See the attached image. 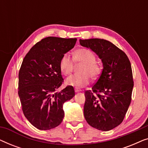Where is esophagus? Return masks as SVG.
Returning <instances> with one entry per match:
<instances>
[{
    "instance_id": "obj_1",
    "label": "esophagus",
    "mask_w": 148,
    "mask_h": 148,
    "mask_svg": "<svg viewBox=\"0 0 148 148\" xmlns=\"http://www.w3.org/2000/svg\"><path fill=\"white\" fill-rule=\"evenodd\" d=\"M81 90L80 89H79V88H75V92H81Z\"/></svg>"
}]
</instances>
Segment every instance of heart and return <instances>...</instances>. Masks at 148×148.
Wrapping results in <instances>:
<instances>
[{
    "label": "heart",
    "instance_id": "obj_1",
    "mask_svg": "<svg viewBox=\"0 0 148 148\" xmlns=\"http://www.w3.org/2000/svg\"><path fill=\"white\" fill-rule=\"evenodd\" d=\"M72 58L67 54H64L60 58L59 67L60 71L64 75H69L73 69V62L75 64H82L78 69L79 73L71 75L65 81L67 86L82 88L89 84L90 77L96 79L100 76L102 68L96 62V56L94 52L86 48H80L74 52Z\"/></svg>",
    "mask_w": 148,
    "mask_h": 148
}]
</instances>
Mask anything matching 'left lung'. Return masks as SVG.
<instances>
[{
	"label": "left lung",
	"instance_id": "8db88e82",
	"mask_svg": "<svg viewBox=\"0 0 148 148\" xmlns=\"http://www.w3.org/2000/svg\"><path fill=\"white\" fill-rule=\"evenodd\" d=\"M80 44L98 54L102 71L92 90L85 92L84 113L89 125L107 131L123 122L131 101L132 69L126 54L110 42L92 38L80 40Z\"/></svg>",
	"mask_w": 148,
	"mask_h": 148
}]
</instances>
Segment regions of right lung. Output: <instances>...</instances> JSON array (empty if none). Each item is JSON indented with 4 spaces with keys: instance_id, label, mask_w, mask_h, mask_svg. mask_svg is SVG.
<instances>
[{
    "instance_id": "1",
    "label": "right lung",
    "mask_w": 148,
    "mask_h": 148,
    "mask_svg": "<svg viewBox=\"0 0 148 148\" xmlns=\"http://www.w3.org/2000/svg\"><path fill=\"white\" fill-rule=\"evenodd\" d=\"M76 42L77 38H45L30 49L22 62L18 84L22 110L30 123L40 130L59 125L64 114L62 105L75 96L73 86L56 90L64 82L60 58Z\"/></svg>"
}]
</instances>
